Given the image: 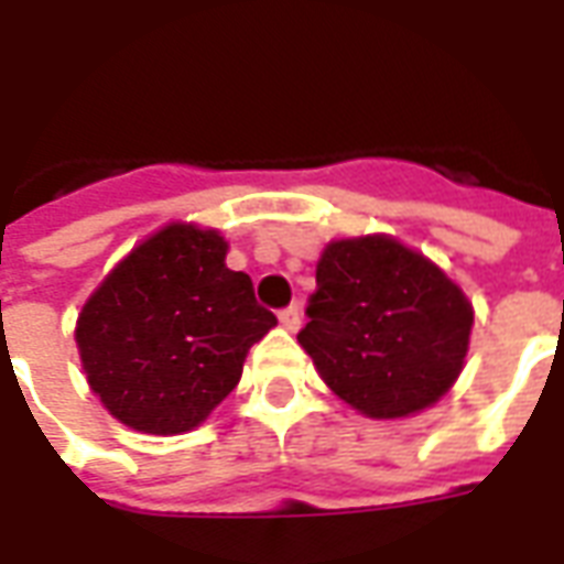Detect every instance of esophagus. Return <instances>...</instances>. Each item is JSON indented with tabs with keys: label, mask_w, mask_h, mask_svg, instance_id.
Masks as SVG:
<instances>
[{
	"label": "esophagus",
	"mask_w": 564,
	"mask_h": 564,
	"mask_svg": "<svg viewBox=\"0 0 564 564\" xmlns=\"http://www.w3.org/2000/svg\"><path fill=\"white\" fill-rule=\"evenodd\" d=\"M281 326H283V329H290V332H299V326H302V307H299V305L283 307V311H281Z\"/></svg>",
	"instance_id": "34e87169"
}]
</instances>
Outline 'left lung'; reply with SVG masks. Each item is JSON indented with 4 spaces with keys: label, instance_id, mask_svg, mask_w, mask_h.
Masks as SVG:
<instances>
[{
    "label": "left lung",
    "instance_id": "8db88e82",
    "mask_svg": "<svg viewBox=\"0 0 564 564\" xmlns=\"http://www.w3.org/2000/svg\"><path fill=\"white\" fill-rule=\"evenodd\" d=\"M471 323V302L435 262L390 235H366L323 250L299 344L338 399L395 420L456 383Z\"/></svg>",
    "mask_w": 564,
    "mask_h": 564
}]
</instances>
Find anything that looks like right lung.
I'll return each instance as SVG.
<instances>
[{"label":"right lung","instance_id":"right-lung-1","mask_svg":"<svg viewBox=\"0 0 564 564\" xmlns=\"http://www.w3.org/2000/svg\"><path fill=\"white\" fill-rule=\"evenodd\" d=\"M278 317L214 229L172 223L141 241L80 311L75 341L90 390L144 435L196 429L238 387L247 350Z\"/></svg>","mask_w":564,"mask_h":564}]
</instances>
